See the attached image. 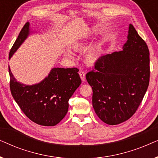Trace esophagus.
Returning <instances> with one entry per match:
<instances>
[{
	"instance_id": "1",
	"label": "esophagus",
	"mask_w": 158,
	"mask_h": 158,
	"mask_svg": "<svg viewBox=\"0 0 158 158\" xmlns=\"http://www.w3.org/2000/svg\"><path fill=\"white\" fill-rule=\"evenodd\" d=\"M79 75H80V77H81V78L82 80V81L84 82L85 81V73L84 71L83 70H80L79 71Z\"/></svg>"
}]
</instances>
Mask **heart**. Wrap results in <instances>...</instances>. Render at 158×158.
Instances as JSON below:
<instances>
[{"label": "heart", "mask_w": 158, "mask_h": 158, "mask_svg": "<svg viewBox=\"0 0 158 158\" xmlns=\"http://www.w3.org/2000/svg\"><path fill=\"white\" fill-rule=\"evenodd\" d=\"M87 44V41L84 38H77L71 43V48L75 51H81L85 48ZM64 55L68 58H73V55L70 50L64 51ZM101 57V50L98 47H94L88 49L83 55V60L85 63L88 65H94L97 62Z\"/></svg>", "instance_id": "obj_1"}]
</instances>
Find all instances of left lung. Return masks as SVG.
<instances>
[{
	"instance_id": "8db88e82",
	"label": "left lung",
	"mask_w": 158,
	"mask_h": 158,
	"mask_svg": "<svg viewBox=\"0 0 158 158\" xmlns=\"http://www.w3.org/2000/svg\"><path fill=\"white\" fill-rule=\"evenodd\" d=\"M150 73L148 45L129 24L123 50L101 56L86 74L93 89V107L100 119L116 125L131 117L148 90Z\"/></svg>"
}]
</instances>
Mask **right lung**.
Instances as JSON below:
<instances>
[{
	"label": "right lung",
	"mask_w": 158,
	"mask_h": 158,
	"mask_svg": "<svg viewBox=\"0 0 158 158\" xmlns=\"http://www.w3.org/2000/svg\"><path fill=\"white\" fill-rule=\"evenodd\" d=\"M30 34L29 23H25L9 53V59ZM10 92L26 116L36 124L51 127L57 124L68 111V101L81 83L76 68H52L48 76L34 85L16 80L10 68Z\"/></svg>",
	"instance_id": "right-lung-1"
}]
</instances>
